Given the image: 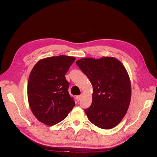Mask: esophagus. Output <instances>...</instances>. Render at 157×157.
I'll use <instances>...</instances> for the list:
<instances>
[{
	"instance_id": "esophagus-1",
	"label": "esophagus",
	"mask_w": 157,
	"mask_h": 157,
	"mask_svg": "<svg viewBox=\"0 0 157 157\" xmlns=\"http://www.w3.org/2000/svg\"><path fill=\"white\" fill-rule=\"evenodd\" d=\"M81 97H82L81 95H80V96H77V97H76V99H77V101H79L80 100V99H81Z\"/></svg>"
}]
</instances>
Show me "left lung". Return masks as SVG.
Masks as SVG:
<instances>
[{
  "label": "left lung",
  "mask_w": 157,
  "mask_h": 157,
  "mask_svg": "<svg viewBox=\"0 0 157 157\" xmlns=\"http://www.w3.org/2000/svg\"><path fill=\"white\" fill-rule=\"evenodd\" d=\"M76 63L93 87L92 102L84 109L89 121L102 129L120 123L130 105L131 83L124 66L113 57L82 58Z\"/></svg>",
  "instance_id": "8db88e82"
}]
</instances>
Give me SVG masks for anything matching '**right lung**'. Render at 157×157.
I'll return each instance as SVG.
<instances>
[{
  "instance_id": "right-lung-1",
  "label": "right lung",
  "mask_w": 157,
  "mask_h": 157,
  "mask_svg": "<svg viewBox=\"0 0 157 157\" xmlns=\"http://www.w3.org/2000/svg\"><path fill=\"white\" fill-rule=\"evenodd\" d=\"M75 60L64 55L39 60L30 73L28 101L33 115L40 122L53 126L62 121L75 107L65 75Z\"/></svg>"
}]
</instances>
